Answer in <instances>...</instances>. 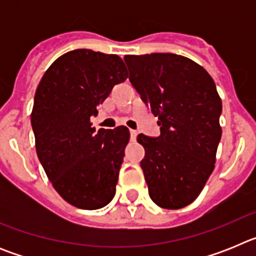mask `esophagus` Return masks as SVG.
Here are the masks:
<instances>
[{"mask_svg":"<svg viewBox=\"0 0 256 256\" xmlns=\"http://www.w3.org/2000/svg\"><path fill=\"white\" fill-rule=\"evenodd\" d=\"M137 134H138V133H137V130H130V138L136 140V138H137Z\"/></svg>","mask_w":256,"mask_h":256,"instance_id":"1","label":"esophagus"}]
</instances>
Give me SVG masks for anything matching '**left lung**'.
Here are the masks:
<instances>
[{
  "mask_svg": "<svg viewBox=\"0 0 256 256\" xmlns=\"http://www.w3.org/2000/svg\"><path fill=\"white\" fill-rule=\"evenodd\" d=\"M130 80L159 118L160 136L138 134L151 200L180 209L198 198L214 170L222 100L204 68L176 54L126 55Z\"/></svg>",
  "mask_w": 256,
  "mask_h": 256,
  "instance_id": "8db88e82",
  "label": "left lung"
}]
</instances>
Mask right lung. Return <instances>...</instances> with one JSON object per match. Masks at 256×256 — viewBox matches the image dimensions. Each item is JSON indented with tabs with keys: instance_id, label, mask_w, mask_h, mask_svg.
Wrapping results in <instances>:
<instances>
[{
	"instance_id": "obj_1",
	"label": "right lung",
	"mask_w": 256,
	"mask_h": 256,
	"mask_svg": "<svg viewBox=\"0 0 256 256\" xmlns=\"http://www.w3.org/2000/svg\"><path fill=\"white\" fill-rule=\"evenodd\" d=\"M128 78L118 55L80 48L56 58L40 79L30 122L38 159L58 195L79 209L112 200L130 130L92 128L91 116Z\"/></svg>"
}]
</instances>
